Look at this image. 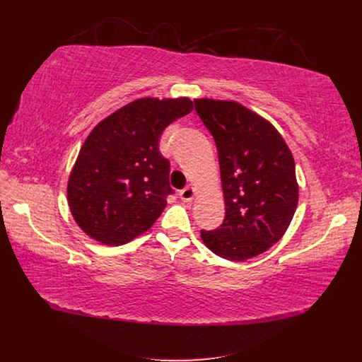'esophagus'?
<instances>
[{
    "label": "esophagus",
    "instance_id": "obj_1",
    "mask_svg": "<svg viewBox=\"0 0 362 362\" xmlns=\"http://www.w3.org/2000/svg\"><path fill=\"white\" fill-rule=\"evenodd\" d=\"M195 189L192 187V186H187V187H185L183 191H180V199L183 201V202H192L194 201V198H195Z\"/></svg>",
    "mask_w": 362,
    "mask_h": 362
}]
</instances>
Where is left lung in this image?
I'll use <instances>...</instances> for the list:
<instances>
[{
	"label": "left lung",
	"instance_id": "obj_1",
	"mask_svg": "<svg viewBox=\"0 0 362 362\" xmlns=\"http://www.w3.org/2000/svg\"><path fill=\"white\" fill-rule=\"evenodd\" d=\"M195 110L217 145L226 205L223 224L201 239L224 259L254 258L281 239L296 211L293 156L269 120L236 101L198 98Z\"/></svg>",
	"mask_w": 362,
	"mask_h": 362
}]
</instances>
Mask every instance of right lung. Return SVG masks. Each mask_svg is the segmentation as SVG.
Returning a JSON list of instances; mask_svg holds the SVG:
<instances>
[{
  "label": "right lung",
  "instance_id": "obj_1",
  "mask_svg": "<svg viewBox=\"0 0 362 362\" xmlns=\"http://www.w3.org/2000/svg\"><path fill=\"white\" fill-rule=\"evenodd\" d=\"M194 110L186 98L145 97L95 126L67 182V202L81 229L103 245H124L164 211L170 163L160 154L163 130Z\"/></svg>",
  "mask_w": 362,
  "mask_h": 362
}]
</instances>
